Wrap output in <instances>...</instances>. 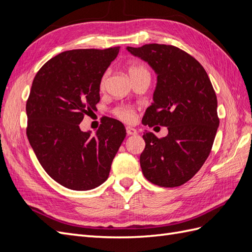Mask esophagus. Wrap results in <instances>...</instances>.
<instances>
[{
    "label": "esophagus",
    "mask_w": 252,
    "mask_h": 252,
    "mask_svg": "<svg viewBox=\"0 0 252 252\" xmlns=\"http://www.w3.org/2000/svg\"><path fill=\"white\" fill-rule=\"evenodd\" d=\"M126 131H127L128 135L138 134V130H136V129H134V128H132V127H126Z\"/></svg>",
    "instance_id": "obj_1"
}]
</instances>
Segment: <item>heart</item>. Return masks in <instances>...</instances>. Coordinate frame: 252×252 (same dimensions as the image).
<instances>
[{
  "label": "heart",
  "instance_id": "1",
  "mask_svg": "<svg viewBox=\"0 0 252 252\" xmlns=\"http://www.w3.org/2000/svg\"><path fill=\"white\" fill-rule=\"evenodd\" d=\"M128 72H129V75H130L131 79H133L135 77H139V75H144V74L150 75L147 68L140 63L132 64L130 67H129ZM108 74H109L108 71H106L103 74V77L100 82L101 89H103L105 87L106 82H107ZM114 114H116V116L119 119H121L122 121L127 122V123H130V122H132L134 120V110L130 107H128V106H119V107L114 109Z\"/></svg>",
  "mask_w": 252,
  "mask_h": 252
}]
</instances>
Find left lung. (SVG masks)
<instances>
[{
    "instance_id": "left-lung-1",
    "label": "left lung",
    "mask_w": 252,
    "mask_h": 252,
    "mask_svg": "<svg viewBox=\"0 0 252 252\" xmlns=\"http://www.w3.org/2000/svg\"><path fill=\"white\" fill-rule=\"evenodd\" d=\"M126 49L158 75L154 103L143 124L168 129L162 139L152 132L143 135V174L158 186H181L201 169L211 151L220 124L216 93L203 66L178 47L146 44Z\"/></svg>"
}]
</instances>
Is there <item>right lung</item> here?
<instances>
[{"label":"right lung","instance_id":"obj_1","mask_svg":"<svg viewBox=\"0 0 252 252\" xmlns=\"http://www.w3.org/2000/svg\"><path fill=\"white\" fill-rule=\"evenodd\" d=\"M120 47L59 53L37 71L26 104L27 138L40 164L62 186L85 191L108 179L126 136L106 118L94 135L80 123L100 102V82Z\"/></svg>","mask_w":252,"mask_h":252}]
</instances>
